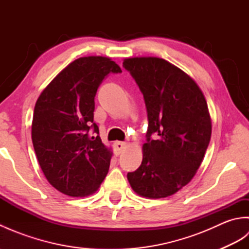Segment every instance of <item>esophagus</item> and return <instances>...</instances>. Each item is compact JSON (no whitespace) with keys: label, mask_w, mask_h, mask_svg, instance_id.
Segmentation results:
<instances>
[{"label":"esophagus","mask_w":249,"mask_h":249,"mask_svg":"<svg viewBox=\"0 0 249 249\" xmlns=\"http://www.w3.org/2000/svg\"><path fill=\"white\" fill-rule=\"evenodd\" d=\"M113 147H114V152L116 155H120L121 152L123 151L125 147H126V143L125 142H122V141H116L113 143Z\"/></svg>","instance_id":"34e87169"}]
</instances>
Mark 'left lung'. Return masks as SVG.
<instances>
[{
    "label": "left lung",
    "instance_id": "1",
    "mask_svg": "<svg viewBox=\"0 0 249 249\" xmlns=\"http://www.w3.org/2000/svg\"><path fill=\"white\" fill-rule=\"evenodd\" d=\"M123 66L143 94L149 121L143 160L128 182L142 197L165 198L192 181L203 160L212 134L208 104L194 79L166 60L129 57Z\"/></svg>",
    "mask_w": 249,
    "mask_h": 249
}]
</instances>
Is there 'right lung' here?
Segmentation results:
<instances>
[{
    "label": "right lung",
    "mask_w": 249,
    "mask_h": 249,
    "mask_svg": "<svg viewBox=\"0 0 249 249\" xmlns=\"http://www.w3.org/2000/svg\"><path fill=\"white\" fill-rule=\"evenodd\" d=\"M110 72L122 71L109 57H79L46 87L35 104L32 141L37 160L52 186L71 197L94 194L109 170L112 152L94 123V98Z\"/></svg>",
    "instance_id": "obj_1"
}]
</instances>
